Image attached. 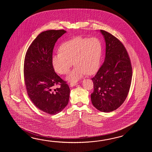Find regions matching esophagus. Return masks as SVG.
I'll list each match as a JSON object with an SVG mask.
<instances>
[{"mask_svg": "<svg viewBox=\"0 0 152 152\" xmlns=\"http://www.w3.org/2000/svg\"><path fill=\"white\" fill-rule=\"evenodd\" d=\"M78 84L77 82H72L70 83V86H75V85H77Z\"/></svg>", "mask_w": 152, "mask_h": 152, "instance_id": "1", "label": "esophagus"}]
</instances>
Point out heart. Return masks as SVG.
<instances>
[{
    "label": "heart",
    "mask_w": 152,
    "mask_h": 152,
    "mask_svg": "<svg viewBox=\"0 0 152 152\" xmlns=\"http://www.w3.org/2000/svg\"><path fill=\"white\" fill-rule=\"evenodd\" d=\"M59 53L52 56V63L55 72L67 75L73 64L75 68L67 77L70 81H76L84 75H91L98 71L102 52L100 40L96 37H77L64 42Z\"/></svg>",
    "instance_id": "b5f03b06"
}]
</instances>
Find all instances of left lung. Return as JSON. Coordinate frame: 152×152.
I'll return each instance as SVG.
<instances>
[{
  "instance_id": "obj_1",
  "label": "left lung",
  "mask_w": 152,
  "mask_h": 152,
  "mask_svg": "<svg viewBox=\"0 0 152 152\" xmlns=\"http://www.w3.org/2000/svg\"><path fill=\"white\" fill-rule=\"evenodd\" d=\"M106 43L105 58L94 77V92L91 99L100 111L116 110L129 93L132 79V67L123 43L109 32L100 30Z\"/></svg>"
}]
</instances>
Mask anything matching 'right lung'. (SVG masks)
Here are the masks:
<instances>
[{
  "label": "right lung",
  "mask_w": 152,
  "mask_h": 152,
  "mask_svg": "<svg viewBox=\"0 0 152 152\" xmlns=\"http://www.w3.org/2000/svg\"><path fill=\"white\" fill-rule=\"evenodd\" d=\"M66 32L61 29L41 32L29 46L24 58L28 95L36 107L50 115L61 112L69 101V86L55 73L52 63L55 43ZM56 85L60 86L55 89Z\"/></svg>",
  "instance_id": "obj_1"
}]
</instances>
